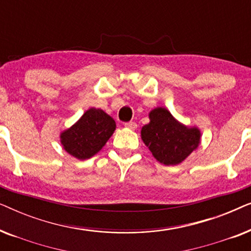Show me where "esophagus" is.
Wrapping results in <instances>:
<instances>
[{
  "mask_svg": "<svg viewBox=\"0 0 251 251\" xmlns=\"http://www.w3.org/2000/svg\"><path fill=\"white\" fill-rule=\"evenodd\" d=\"M126 128H128L130 130H136L137 129V123L136 122H126L125 123Z\"/></svg>",
  "mask_w": 251,
  "mask_h": 251,
  "instance_id": "obj_1",
  "label": "esophagus"
}]
</instances>
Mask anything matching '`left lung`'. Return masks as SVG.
<instances>
[{"label":"left lung","instance_id":"obj_1","mask_svg":"<svg viewBox=\"0 0 251 251\" xmlns=\"http://www.w3.org/2000/svg\"><path fill=\"white\" fill-rule=\"evenodd\" d=\"M149 118L150 122L143 126L140 136L160 163L177 166L200 145V129L179 122L166 107L153 108Z\"/></svg>","mask_w":251,"mask_h":251}]
</instances>
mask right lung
<instances>
[{
  "label": "right lung",
  "instance_id": "1",
  "mask_svg": "<svg viewBox=\"0 0 251 251\" xmlns=\"http://www.w3.org/2000/svg\"><path fill=\"white\" fill-rule=\"evenodd\" d=\"M115 129L112 116L100 108L91 107L73 126L60 132V143L70 155L87 160L105 146Z\"/></svg>",
  "mask_w": 251,
  "mask_h": 251
}]
</instances>
